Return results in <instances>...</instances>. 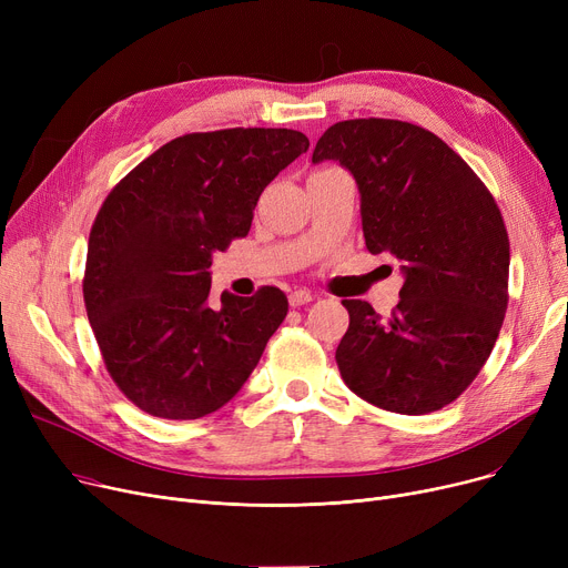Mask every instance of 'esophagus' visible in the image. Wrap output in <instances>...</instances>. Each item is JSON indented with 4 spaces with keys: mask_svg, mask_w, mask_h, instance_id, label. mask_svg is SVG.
Returning a JSON list of instances; mask_svg holds the SVG:
<instances>
[{
    "mask_svg": "<svg viewBox=\"0 0 568 568\" xmlns=\"http://www.w3.org/2000/svg\"><path fill=\"white\" fill-rule=\"evenodd\" d=\"M315 300V294L313 292H308V290H294L292 294H290V306H304V304H311Z\"/></svg>",
    "mask_w": 568,
    "mask_h": 568,
    "instance_id": "obj_1",
    "label": "esophagus"
}]
</instances>
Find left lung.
<instances>
[{
	"label": "left lung",
	"instance_id": "left-lung-1",
	"mask_svg": "<svg viewBox=\"0 0 568 568\" xmlns=\"http://www.w3.org/2000/svg\"><path fill=\"white\" fill-rule=\"evenodd\" d=\"M338 161L362 193L366 248L403 264L400 302L382 320L345 300L336 364L375 407L428 414L479 375L509 306V234L493 193L435 133L398 119H347L313 163Z\"/></svg>",
	"mask_w": 568,
	"mask_h": 568
}]
</instances>
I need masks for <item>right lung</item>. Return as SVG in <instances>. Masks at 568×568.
Returning a JSON list of instances; mask_svg holds the SVG:
<instances>
[{
	"instance_id": "add662e5",
	"label": "right lung",
	"mask_w": 568,
	"mask_h": 568,
	"mask_svg": "<svg viewBox=\"0 0 568 568\" xmlns=\"http://www.w3.org/2000/svg\"><path fill=\"white\" fill-rule=\"evenodd\" d=\"M290 129H223L174 138L103 200L89 232L82 296L103 364L135 407L189 422L242 389L287 315L285 294H221L216 251L248 234L272 179L308 149Z\"/></svg>"
}]
</instances>
